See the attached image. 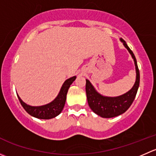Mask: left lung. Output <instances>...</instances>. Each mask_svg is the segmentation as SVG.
I'll return each instance as SVG.
<instances>
[{"instance_id":"left-lung-1","label":"left lung","mask_w":156,"mask_h":156,"mask_svg":"<svg viewBox=\"0 0 156 156\" xmlns=\"http://www.w3.org/2000/svg\"><path fill=\"white\" fill-rule=\"evenodd\" d=\"M125 48L128 50L134 61L136 69V81L130 90L119 97H106L99 94L89 80L86 79V94L90 108L94 113L102 118H113L123 114L131 106L140 85V72L134 54L127 46L126 42L120 38Z\"/></svg>"}]
</instances>
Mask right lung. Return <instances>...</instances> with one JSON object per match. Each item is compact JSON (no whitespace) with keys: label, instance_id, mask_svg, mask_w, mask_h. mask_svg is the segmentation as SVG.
<instances>
[{"label":"right lung","instance_id":"right-lung-1","mask_svg":"<svg viewBox=\"0 0 156 156\" xmlns=\"http://www.w3.org/2000/svg\"><path fill=\"white\" fill-rule=\"evenodd\" d=\"M76 76H73L69 79L66 80L65 82L62 84L59 93L58 94L57 97L54 99L50 103L44 106H31L26 104V103L21 100L18 96L19 100L20 103L24 108V109L30 115L34 118L40 119H50L55 118L61 113L65 106L66 100V95L68 93L69 88L71 84L75 81Z\"/></svg>","mask_w":156,"mask_h":156}]
</instances>
